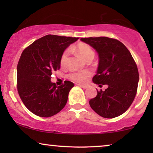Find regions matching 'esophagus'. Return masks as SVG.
I'll use <instances>...</instances> for the list:
<instances>
[{"mask_svg":"<svg viewBox=\"0 0 153 153\" xmlns=\"http://www.w3.org/2000/svg\"><path fill=\"white\" fill-rule=\"evenodd\" d=\"M78 85H79V86H80V87H81V88H84V89H85V88H87V87H88V85H82V84H78Z\"/></svg>","mask_w":153,"mask_h":153,"instance_id":"1","label":"esophagus"}]
</instances>
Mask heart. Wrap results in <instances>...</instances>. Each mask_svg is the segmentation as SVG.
Here are the masks:
<instances>
[{
    "instance_id": "b5f03b06",
    "label": "heart",
    "mask_w": 153,
    "mask_h": 153,
    "mask_svg": "<svg viewBox=\"0 0 153 153\" xmlns=\"http://www.w3.org/2000/svg\"><path fill=\"white\" fill-rule=\"evenodd\" d=\"M74 50L78 53L83 60H86L89 58H93L95 56V52L89 45L84 43H80L74 47ZM69 55V50H65L62 53L60 57V65L65 66L68 61ZM91 76V72L88 70L81 71V72H74L69 74V77L72 80L79 83H83L86 81L88 77Z\"/></svg>"
}]
</instances>
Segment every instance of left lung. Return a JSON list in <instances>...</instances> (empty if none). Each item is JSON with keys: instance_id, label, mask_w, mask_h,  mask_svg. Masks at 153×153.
Listing matches in <instances>:
<instances>
[{"instance_id": "1", "label": "left lung", "mask_w": 153, "mask_h": 153, "mask_svg": "<svg viewBox=\"0 0 153 153\" xmlns=\"http://www.w3.org/2000/svg\"><path fill=\"white\" fill-rule=\"evenodd\" d=\"M95 49L99 57L93 83L107 85L89 101L91 107L100 116L113 118L122 115L131 106L137 94L139 72L134 58L120 41L107 37L81 38Z\"/></svg>"}]
</instances>
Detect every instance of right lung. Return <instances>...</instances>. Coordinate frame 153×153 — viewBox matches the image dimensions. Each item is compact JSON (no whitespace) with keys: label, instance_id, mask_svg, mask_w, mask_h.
Returning a JSON list of instances; mask_svg holds the SVG:
<instances>
[{"label":"right lung","instance_id":"right-lung-1","mask_svg":"<svg viewBox=\"0 0 153 153\" xmlns=\"http://www.w3.org/2000/svg\"><path fill=\"white\" fill-rule=\"evenodd\" d=\"M79 37L47 35L26 48L17 65V90L23 103L36 116L48 118L60 112L68 102L74 83L57 86L51 74L60 68L65 50Z\"/></svg>","mask_w":153,"mask_h":153}]
</instances>
